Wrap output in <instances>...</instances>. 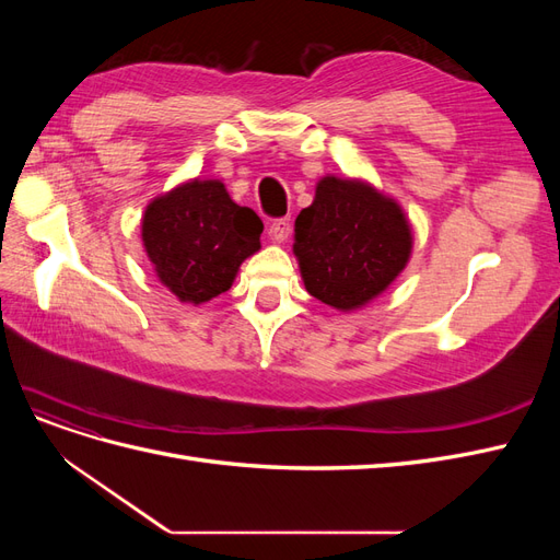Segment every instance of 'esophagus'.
Segmentation results:
<instances>
[{
	"label": "esophagus",
	"instance_id": "34e87169",
	"mask_svg": "<svg viewBox=\"0 0 560 560\" xmlns=\"http://www.w3.org/2000/svg\"><path fill=\"white\" fill-rule=\"evenodd\" d=\"M292 226H290V219H276V222H270L268 226V238L273 243H284L290 238Z\"/></svg>",
	"mask_w": 560,
	"mask_h": 560
}]
</instances>
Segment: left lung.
<instances>
[{
  "label": "left lung",
  "mask_w": 560,
  "mask_h": 560,
  "mask_svg": "<svg viewBox=\"0 0 560 560\" xmlns=\"http://www.w3.org/2000/svg\"><path fill=\"white\" fill-rule=\"evenodd\" d=\"M292 249L306 292L352 313L397 280L411 259L413 231L399 202L371 182L325 175L296 217Z\"/></svg>",
  "instance_id": "1"
}]
</instances>
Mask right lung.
Masks as SVG:
<instances>
[{"label": "right lung", "instance_id": "obj_1", "mask_svg": "<svg viewBox=\"0 0 560 560\" xmlns=\"http://www.w3.org/2000/svg\"><path fill=\"white\" fill-rule=\"evenodd\" d=\"M264 224L222 179H186L149 200L142 214L147 259L167 292L200 306L231 290L241 264L261 249Z\"/></svg>", "mask_w": 560, "mask_h": 560}]
</instances>
